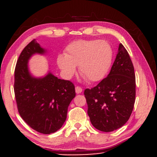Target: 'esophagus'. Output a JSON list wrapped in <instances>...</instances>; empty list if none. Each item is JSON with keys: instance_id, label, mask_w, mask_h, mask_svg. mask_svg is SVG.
<instances>
[{"instance_id": "34e87169", "label": "esophagus", "mask_w": 157, "mask_h": 157, "mask_svg": "<svg viewBox=\"0 0 157 157\" xmlns=\"http://www.w3.org/2000/svg\"><path fill=\"white\" fill-rule=\"evenodd\" d=\"M75 91H76L77 94H80L82 91V89L80 88V86H76L75 87Z\"/></svg>"}]
</instances>
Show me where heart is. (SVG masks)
Masks as SVG:
<instances>
[{
  "label": "heart",
  "instance_id": "1",
  "mask_svg": "<svg viewBox=\"0 0 157 157\" xmlns=\"http://www.w3.org/2000/svg\"><path fill=\"white\" fill-rule=\"evenodd\" d=\"M113 59V50L107 41L78 40L65 48V55L57 56V66L65 78L70 79L76 71L89 82L102 80L109 71Z\"/></svg>",
  "mask_w": 157,
  "mask_h": 157
}]
</instances>
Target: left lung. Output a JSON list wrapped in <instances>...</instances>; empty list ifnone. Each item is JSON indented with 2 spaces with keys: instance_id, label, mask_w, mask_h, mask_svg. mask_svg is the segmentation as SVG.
I'll use <instances>...</instances> for the list:
<instances>
[{
  "instance_id": "obj_1",
  "label": "left lung",
  "mask_w": 157,
  "mask_h": 157,
  "mask_svg": "<svg viewBox=\"0 0 157 157\" xmlns=\"http://www.w3.org/2000/svg\"><path fill=\"white\" fill-rule=\"evenodd\" d=\"M84 94L95 128L111 132L128 120L135 102L136 79L132 61L122 44L108 77L95 87L86 89Z\"/></svg>"
}]
</instances>
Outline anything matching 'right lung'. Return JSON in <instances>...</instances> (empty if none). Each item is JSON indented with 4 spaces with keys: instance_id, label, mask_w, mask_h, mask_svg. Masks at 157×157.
Returning <instances> with one entry per match:
<instances>
[{
    "instance_id": "add662e5",
    "label": "right lung",
    "mask_w": 157,
    "mask_h": 157,
    "mask_svg": "<svg viewBox=\"0 0 157 157\" xmlns=\"http://www.w3.org/2000/svg\"><path fill=\"white\" fill-rule=\"evenodd\" d=\"M46 52L35 39L23 48L15 66L14 91L23 120L37 132L49 134L64 124L68 107L76 94L71 81L58 79L50 71L43 77L31 75L29 60L33 55Z\"/></svg>"
}]
</instances>
